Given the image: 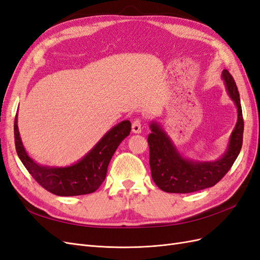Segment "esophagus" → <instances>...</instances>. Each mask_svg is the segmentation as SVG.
<instances>
[{
    "label": "esophagus",
    "mask_w": 260,
    "mask_h": 260,
    "mask_svg": "<svg viewBox=\"0 0 260 260\" xmlns=\"http://www.w3.org/2000/svg\"><path fill=\"white\" fill-rule=\"evenodd\" d=\"M132 132L133 133H141L142 131V128H141V121L139 119H136L132 122Z\"/></svg>",
    "instance_id": "esophagus-1"
}]
</instances>
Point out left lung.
I'll list each match as a JSON object with an SVG mask.
<instances>
[{
  "label": "left lung",
  "instance_id": "left-lung-1",
  "mask_svg": "<svg viewBox=\"0 0 260 260\" xmlns=\"http://www.w3.org/2000/svg\"><path fill=\"white\" fill-rule=\"evenodd\" d=\"M221 79L228 95L237 107L238 120L228 141L224 153L215 160L187 158L179 152L161 123L152 120L148 136L149 166L155 184L168 193H191L214 186L230 170L238 158L243 142L244 121L238 86L228 70Z\"/></svg>",
  "mask_w": 260,
  "mask_h": 260
}]
</instances>
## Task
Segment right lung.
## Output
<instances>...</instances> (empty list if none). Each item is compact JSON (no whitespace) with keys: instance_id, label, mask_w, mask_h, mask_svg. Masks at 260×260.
Here are the masks:
<instances>
[{"instance_id":"add662e5","label":"right lung","mask_w":260,"mask_h":260,"mask_svg":"<svg viewBox=\"0 0 260 260\" xmlns=\"http://www.w3.org/2000/svg\"><path fill=\"white\" fill-rule=\"evenodd\" d=\"M17 123L18 115L15 118L14 133L19 159L39 184L58 196H77L95 192L106 178L108 164L117 147L131 131L129 120L117 123L77 162L65 167H54L40 165L31 158L22 144Z\"/></svg>"}]
</instances>
